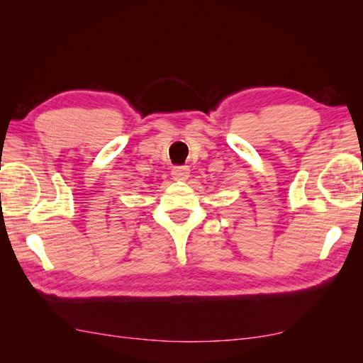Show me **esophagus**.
<instances>
[{
	"instance_id": "1",
	"label": "esophagus",
	"mask_w": 363,
	"mask_h": 363,
	"mask_svg": "<svg viewBox=\"0 0 363 363\" xmlns=\"http://www.w3.org/2000/svg\"><path fill=\"white\" fill-rule=\"evenodd\" d=\"M172 176L174 181H187L190 176V168L189 167H173Z\"/></svg>"
}]
</instances>
